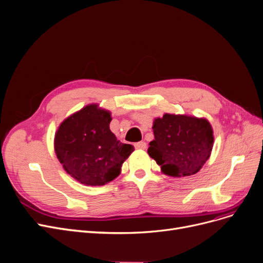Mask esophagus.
I'll use <instances>...</instances> for the list:
<instances>
[{
    "instance_id": "34e87169",
    "label": "esophagus",
    "mask_w": 263,
    "mask_h": 263,
    "mask_svg": "<svg viewBox=\"0 0 263 263\" xmlns=\"http://www.w3.org/2000/svg\"><path fill=\"white\" fill-rule=\"evenodd\" d=\"M134 147L136 148V149H141V151H145L147 148V145L145 142H139V143H135L134 144Z\"/></svg>"
}]
</instances>
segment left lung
<instances>
[{
  "instance_id": "1",
  "label": "left lung",
  "mask_w": 263,
  "mask_h": 263,
  "mask_svg": "<svg viewBox=\"0 0 263 263\" xmlns=\"http://www.w3.org/2000/svg\"><path fill=\"white\" fill-rule=\"evenodd\" d=\"M153 130L155 140L147 153L165 175L196 174L211 156L214 132L208 119L164 114L154 120Z\"/></svg>"
}]
</instances>
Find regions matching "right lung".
Instances as JSON below:
<instances>
[{
	"label": "right lung",
	"mask_w": 263,
	"mask_h": 263,
	"mask_svg": "<svg viewBox=\"0 0 263 263\" xmlns=\"http://www.w3.org/2000/svg\"><path fill=\"white\" fill-rule=\"evenodd\" d=\"M110 112L89 104L67 117L54 135V152L67 174L86 186L115 179L134 147L109 130Z\"/></svg>",
	"instance_id": "right-lung-1"
}]
</instances>
